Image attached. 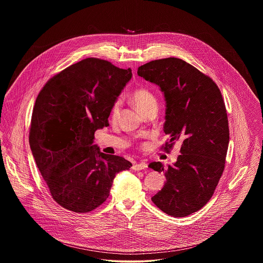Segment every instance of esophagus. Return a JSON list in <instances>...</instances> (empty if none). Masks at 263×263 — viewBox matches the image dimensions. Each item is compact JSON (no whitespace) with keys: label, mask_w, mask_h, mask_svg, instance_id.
<instances>
[{"label":"esophagus","mask_w":263,"mask_h":263,"mask_svg":"<svg viewBox=\"0 0 263 263\" xmlns=\"http://www.w3.org/2000/svg\"><path fill=\"white\" fill-rule=\"evenodd\" d=\"M146 167H147V163H145V162L135 163V164L132 166V168H133L134 171H142V170H145Z\"/></svg>","instance_id":"34e87169"}]
</instances>
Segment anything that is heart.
I'll return each instance as SVG.
<instances>
[{
	"instance_id": "heart-1",
	"label": "heart",
	"mask_w": 263,
	"mask_h": 263,
	"mask_svg": "<svg viewBox=\"0 0 263 263\" xmlns=\"http://www.w3.org/2000/svg\"><path fill=\"white\" fill-rule=\"evenodd\" d=\"M131 100L138 110L143 114L151 108H155V107L157 108V100L155 96L147 88L136 89L131 96ZM119 106H120L119 102H116L113 105L112 110H111V117L113 119H115L118 115Z\"/></svg>"
}]
</instances>
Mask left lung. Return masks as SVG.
I'll use <instances>...</instances> for the list:
<instances>
[{"mask_svg": "<svg viewBox=\"0 0 263 263\" xmlns=\"http://www.w3.org/2000/svg\"><path fill=\"white\" fill-rule=\"evenodd\" d=\"M137 73L163 93V131L171 137L163 150L181 143L174 164H149L165 176L152 201L167 215L185 217L210 200L225 168L230 133L224 100L211 78L178 58L151 61Z\"/></svg>", "mask_w": 263, "mask_h": 263, "instance_id": "1", "label": "left lung"}]
</instances>
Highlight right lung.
Wrapping results in <instances>:
<instances>
[{
  "mask_svg": "<svg viewBox=\"0 0 263 263\" xmlns=\"http://www.w3.org/2000/svg\"><path fill=\"white\" fill-rule=\"evenodd\" d=\"M131 78L130 68L87 58L51 78L38 93L29 145L53 199L63 208L92 211L109 196L115 175L132 166L93 145L95 132L109 125L113 105Z\"/></svg>",
  "mask_w": 263,
  "mask_h": 263,
  "instance_id": "obj_1",
  "label": "right lung"
}]
</instances>
